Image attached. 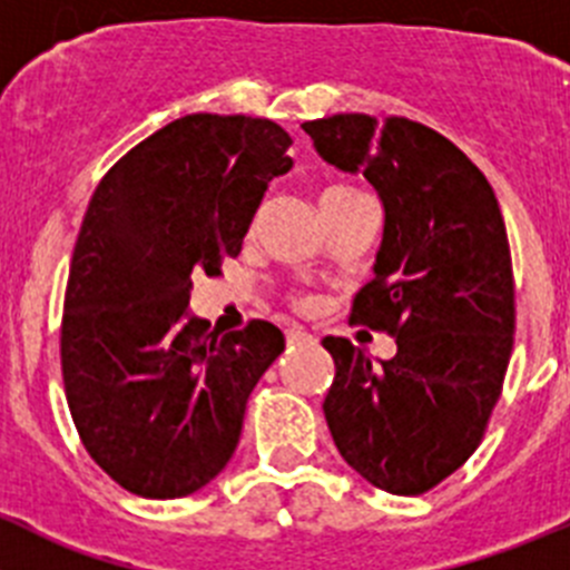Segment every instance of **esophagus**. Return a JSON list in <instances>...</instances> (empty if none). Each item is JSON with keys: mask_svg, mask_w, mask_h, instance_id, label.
Here are the masks:
<instances>
[{"mask_svg": "<svg viewBox=\"0 0 570 570\" xmlns=\"http://www.w3.org/2000/svg\"><path fill=\"white\" fill-rule=\"evenodd\" d=\"M285 338H288V344H302V341H313V335L302 327H291L288 333H285Z\"/></svg>", "mask_w": 570, "mask_h": 570, "instance_id": "1", "label": "esophagus"}]
</instances>
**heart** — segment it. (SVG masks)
<instances>
[{"label": "heart", "instance_id": "obj_1", "mask_svg": "<svg viewBox=\"0 0 570 570\" xmlns=\"http://www.w3.org/2000/svg\"><path fill=\"white\" fill-rule=\"evenodd\" d=\"M352 195H361L357 189L352 187H344V184H333V187H327L322 193V200H335V198H352Z\"/></svg>", "mask_w": 570, "mask_h": 570}]
</instances>
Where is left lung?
I'll return each mask as SVG.
<instances>
[{
  "label": "left lung",
  "mask_w": 570,
  "mask_h": 570,
  "mask_svg": "<svg viewBox=\"0 0 570 570\" xmlns=\"http://www.w3.org/2000/svg\"><path fill=\"white\" fill-rule=\"evenodd\" d=\"M302 128L327 165L377 189L383 240L352 322L397 341L377 363L352 341H322L335 361L324 416L355 473L422 495L473 456L501 397L514 344L501 207L484 173L414 119L335 114Z\"/></svg>",
  "instance_id": "obj_1"
}]
</instances>
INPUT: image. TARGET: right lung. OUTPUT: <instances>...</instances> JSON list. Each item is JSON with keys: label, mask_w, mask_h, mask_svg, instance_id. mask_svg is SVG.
I'll return each instance as SVG.
<instances>
[{"label": "right lung", "mask_w": 570, "mask_h": 570, "mask_svg": "<svg viewBox=\"0 0 570 570\" xmlns=\"http://www.w3.org/2000/svg\"><path fill=\"white\" fill-rule=\"evenodd\" d=\"M291 137L259 117L187 114L128 150L83 215L61 324L67 403L89 456L128 492L184 498L235 453L248 394L285 350L271 322L215 333L193 276L237 257Z\"/></svg>", "instance_id": "1"}]
</instances>
